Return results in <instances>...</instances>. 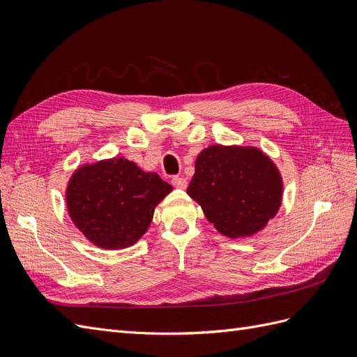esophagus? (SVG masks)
I'll return each mask as SVG.
<instances>
[{
	"instance_id": "34e87169",
	"label": "esophagus",
	"mask_w": 357,
	"mask_h": 357,
	"mask_svg": "<svg viewBox=\"0 0 357 357\" xmlns=\"http://www.w3.org/2000/svg\"><path fill=\"white\" fill-rule=\"evenodd\" d=\"M172 184H173V187L184 190V188H187V179L182 178V176H173L172 178Z\"/></svg>"
}]
</instances>
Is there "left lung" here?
Returning a JSON list of instances; mask_svg holds the SVG:
<instances>
[{"label":"left lung","mask_w":357,"mask_h":357,"mask_svg":"<svg viewBox=\"0 0 357 357\" xmlns=\"http://www.w3.org/2000/svg\"><path fill=\"white\" fill-rule=\"evenodd\" d=\"M187 193L218 232L238 238L257 234L276 215L282 178L258 149L214 144L199 153Z\"/></svg>","instance_id":"obj_1"}]
</instances>
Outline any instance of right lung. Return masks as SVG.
<instances>
[{
	"instance_id": "add662e5",
	"label": "right lung",
	"mask_w": 357,
	"mask_h": 357,
	"mask_svg": "<svg viewBox=\"0 0 357 357\" xmlns=\"http://www.w3.org/2000/svg\"><path fill=\"white\" fill-rule=\"evenodd\" d=\"M172 185L125 158L78 169L66 191L68 211L78 229L104 249H123L148 229L153 209Z\"/></svg>"
}]
</instances>
